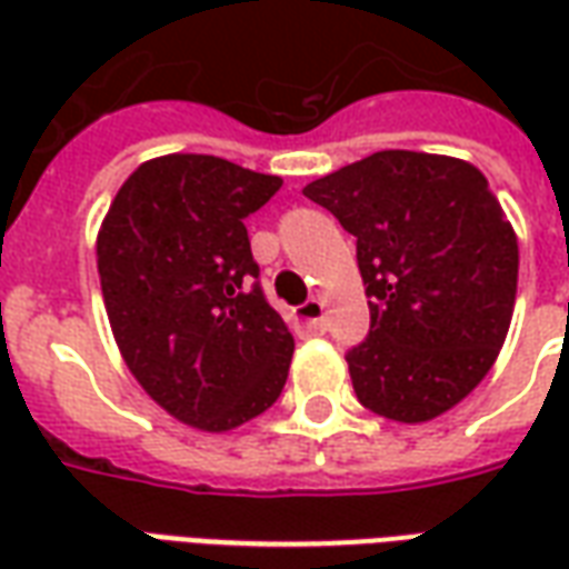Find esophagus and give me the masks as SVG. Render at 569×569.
Instances as JSON below:
<instances>
[{
    "mask_svg": "<svg viewBox=\"0 0 569 569\" xmlns=\"http://www.w3.org/2000/svg\"><path fill=\"white\" fill-rule=\"evenodd\" d=\"M296 320L305 322L308 329H322V322H326V305L322 301H317V298H310V301H305L301 308L296 310Z\"/></svg>",
    "mask_w": 569,
    "mask_h": 569,
    "instance_id": "obj_1",
    "label": "esophagus"
}]
</instances>
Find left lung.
<instances>
[{
	"mask_svg": "<svg viewBox=\"0 0 569 569\" xmlns=\"http://www.w3.org/2000/svg\"><path fill=\"white\" fill-rule=\"evenodd\" d=\"M357 237L369 338L347 350L362 406L423 423L476 390L518 289V237L472 163L375 151L305 188Z\"/></svg>",
	"mask_w": 569,
	"mask_h": 569,
	"instance_id": "8db88e82",
	"label": "left lung"
}]
</instances>
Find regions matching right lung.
<instances>
[{
    "instance_id": "obj_1",
    "label": "right lung",
    "mask_w": 569,
    "mask_h": 569,
    "mask_svg": "<svg viewBox=\"0 0 569 569\" xmlns=\"http://www.w3.org/2000/svg\"><path fill=\"white\" fill-rule=\"evenodd\" d=\"M280 186L212 154H163L128 176L97 234L118 350L188 427L234 429L283 393L296 341L261 292L243 224Z\"/></svg>"
}]
</instances>
